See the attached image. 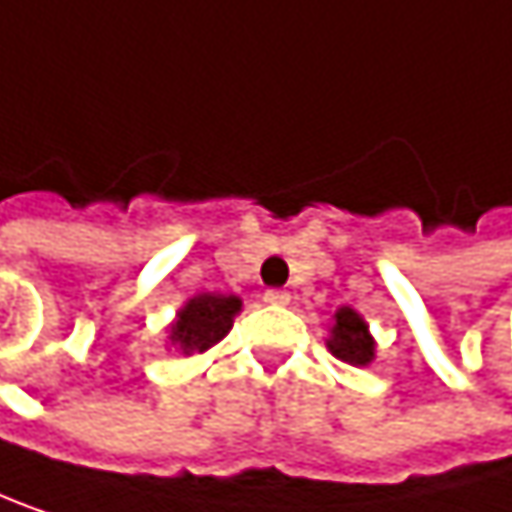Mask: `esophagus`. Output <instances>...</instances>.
Masks as SVG:
<instances>
[{
	"label": "esophagus",
	"mask_w": 512,
	"mask_h": 512,
	"mask_svg": "<svg viewBox=\"0 0 512 512\" xmlns=\"http://www.w3.org/2000/svg\"><path fill=\"white\" fill-rule=\"evenodd\" d=\"M265 301L274 304V307H286V304L292 301V295H289L286 289H268V292H265Z\"/></svg>",
	"instance_id": "obj_1"
}]
</instances>
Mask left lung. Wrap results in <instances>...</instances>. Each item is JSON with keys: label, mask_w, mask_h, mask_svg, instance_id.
Masks as SVG:
<instances>
[{"label": "left lung", "mask_w": 512, "mask_h": 512, "mask_svg": "<svg viewBox=\"0 0 512 512\" xmlns=\"http://www.w3.org/2000/svg\"><path fill=\"white\" fill-rule=\"evenodd\" d=\"M325 346L334 358L352 367H370L376 361V337L370 334L367 319L355 307H340L331 316V331Z\"/></svg>", "instance_id": "obj_1"}]
</instances>
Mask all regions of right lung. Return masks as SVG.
<instances>
[{
    "mask_svg": "<svg viewBox=\"0 0 512 512\" xmlns=\"http://www.w3.org/2000/svg\"><path fill=\"white\" fill-rule=\"evenodd\" d=\"M238 313H241L238 295L199 292L178 307L172 325L166 328V346L184 358L202 355L232 331Z\"/></svg>",
    "mask_w": 512,
    "mask_h": 512,
    "instance_id": "right-lung-1",
    "label": "right lung"
}]
</instances>
